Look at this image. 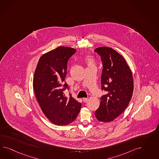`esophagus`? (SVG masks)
I'll return each mask as SVG.
<instances>
[{
    "instance_id": "obj_1",
    "label": "esophagus",
    "mask_w": 159,
    "mask_h": 159,
    "mask_svg": "<svg viewBox=\"0 0 159 159\" xmlns=\"http://www.w3.org/2000/svg\"><path fill=\"white\" fill-rule=\"evenodd\" d=\"M88 100V98H83V101H84V102H87Z\"/></svg>"
}]
</instances>
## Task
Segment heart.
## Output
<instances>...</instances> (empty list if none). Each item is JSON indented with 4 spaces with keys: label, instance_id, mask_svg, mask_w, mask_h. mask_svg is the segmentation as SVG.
<instances>
[{
    "label": "heart",
    "instance_id": "heart-1",
    "mask_svg": "<svg viewBox=\"0 0 159 159\" xmlns=\"http://www.w3.org/2000/svg\"><path fill=\"white\" fill-rule=\"evenodd\" d=\"M88 63L89 64V65H91L92 63V60L90 59H89V60H88Z\"/></svg>",
    "mask_w": 159,
    "mask_h": 159
}]
</instances>
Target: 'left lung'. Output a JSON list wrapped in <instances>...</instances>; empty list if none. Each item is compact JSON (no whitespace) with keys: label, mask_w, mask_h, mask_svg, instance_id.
Returning a JSON list of instances; mask_svg holds the SVG:
<instances>
[{"label":"left lung","mask_w":159,"mask_h":159,"mask_svg":"<svg viewBox=\"0 0 159 159\" xmlns=\"http://www.w3.org/2000/svg\"><path fill=\"white\" fill-rule=\"evenodd\" d=\"M94 52L102 64L101 90L107 92L101 97L95 116L98 120L108 122L120 116L130 102L134 90L132 74L125 59L112 48L100 47Z\"/></svg>","instance_id":"1"}]
</instances>
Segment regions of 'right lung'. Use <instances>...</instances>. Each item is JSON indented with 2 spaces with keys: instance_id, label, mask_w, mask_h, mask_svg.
<instances>
[{
  "instance_id": "right-lung-1",
  "label": "right lung",
  "mask_w": 159,
  "mask_h": 159,
  "mask_svg": "<svg viewBox=\"0 0 159 159\" xmlns=\"http://www.w3.org/2000/svg\"><path fill=\"white\" fill-rule=\"evenodd\" d=\"M76 52L73 48L59 47L43 54L39 59L34 73L35 94L43 114L57 125H66L75 120L82 104L69 98L63 92L68 90L65 79L67 63Z\"/></svg>"
}]
</instances>
